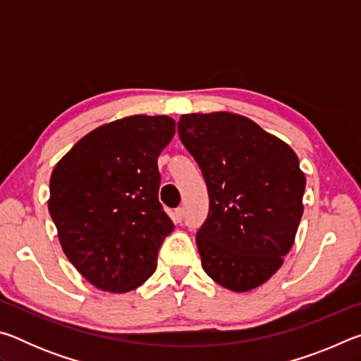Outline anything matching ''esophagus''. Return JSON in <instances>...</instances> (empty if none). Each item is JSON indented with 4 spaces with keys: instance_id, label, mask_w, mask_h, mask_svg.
Instances as JSON below:
<instances>
[{
    "instance_id": "esophagus-1",
    "label": "esophagus",
    "mask_w": 361,
    "mask_h": 361,
    "mask_svg": "<svg viewBox=\"0 0 361 361\" xmlns=\"http://www.w3.org/2000/svg\"><path fill=\"white\" fill-rule=\"evenodd\" d=\"M172 216H173V221L175 223H181L183 221V218H185V210L181 209H175V212L172 213Z\"/></svg>"
}]
</instances>
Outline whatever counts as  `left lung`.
I'll list each match as a JSON object with an SVG mask.
<instances>
[{"label": "left lung", "instance_id": "left-lung-1", "mask_svg": "<svg viewBox=\"0 0 361 361\" xmlns=\"http://www.w3.org/2000/svg\"><path fill=\"white\" fill-rule=\"evenodd\" d=\"M178 135L209 189V215L195 235L204 271L228 290H253L295 243L305 189L299 159L240 114H183Z\"/></svg>", "mask_w": 361, "mask_h": 361}]
</instances>
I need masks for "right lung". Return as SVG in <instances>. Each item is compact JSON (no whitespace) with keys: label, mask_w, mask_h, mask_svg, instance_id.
<instances>
[{"label":"right lung","mask_w":361,"mask_h":361,"mask_svg":"<svg viewBox=\"0 0 361 361\" xmlns=\"http://www.w3.org/2000/svg\"><path fill=\"white\" fill-rule=\"evenodd\" d=\"M173 135L169 116H129L87 133L54 169L49 213L60 245L97 288L127 293L154 274L173 231L157 157Z\"/></svg>","instance_id":"1"}]
</instances>
